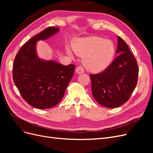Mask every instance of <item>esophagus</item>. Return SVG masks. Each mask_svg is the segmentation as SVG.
Listing matches in <instances>:
<instances>
[{
    "label": "esophagus",
    "instance_id": "34e87169",
    "mask_svg": "<svg viewBox=\"0 0 153 153\" xmlns=\"http://www.w3.org/2000/svg\"><path fill=\"white\" fill-rule=\"evenodd\" d=\"M76 72L78 74H82L84 73V69H83L82 67L81 66H78L76 69Z\"/></svg>",
    "mask_w": 153,
    "mask_h": 153
}]
</instances>
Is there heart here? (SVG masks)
<instances>
[{
	"label": "heart",
	"instance_id": "b5f03b06",
	"mask_svg": "<svg viewBox=\"0 0 153 153\" xmlns=\"http://www.w3.org/2000/svg\"><path fill=\"white\" fill-rule=\"evenodd\" d=\"M73 51L78 56L84 57L83 63L88 71L98 73L105 70L112 62L115 48L112 41L94 36L78 39L73 45ZM66 52L73 57L69 48Z\"/></svg>",
	"mask_w": 153,
	"mask_h": 153
}]
</instances>
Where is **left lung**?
Segmentation results:
<instances>
[{"mask_svg":"<svg viewBox=\"0 0 153 153\" xmlns=\"http://www.w3.org/2000/svg\"><path fill=\"white\" fill-rule=\"evenodd\" d=\"M115 53L118 56L105 71L90 75L92 96L97 102L106 108H117L126 103L137 84V61L119 36Z\"/></svg>","mask_w":153,"mask_h":153,"instance_id":"1","label":"left lung"}]
</instances>
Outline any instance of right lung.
<instances>
[{
    "label": "right lung",
    "instance_id": "add662e5",
    "mask_svg": "<svg viewBox=\"0 0 153 153\" xmlns=\"http://www.w3.org/2000/svg\"><path fill=\"white\" fill-rule=\"evenodd\" d=\"M59 31V27H50L34 36L22 46L14 61L15 84L22 98L36 108H49L57 105L73 76L75 65L46 61L37 54V42L50 38Z\"/></svg>",
    "mask_w": 153,
    "mask_h": 153
}]
</instances>
